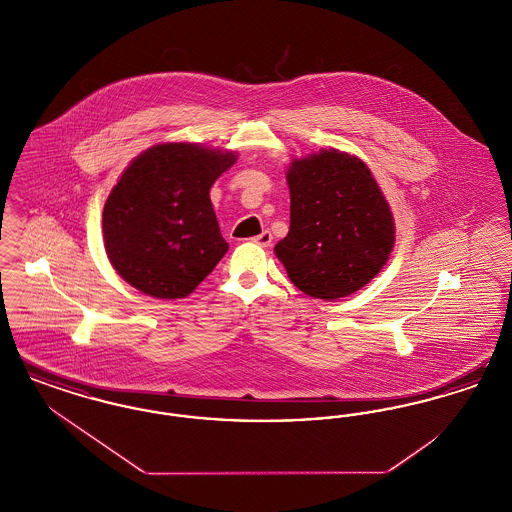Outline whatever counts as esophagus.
Instances as JSON below:
<instances>
[{
  "instance_id": "obj_1",
  "label": "esophagus",
  "mask_w": 512,
  "mask_h": 512,
  "mask_svg": "<svg viewBox=\"0 0 512 512\" xmlns=\"http://www.w3.org/2000/svg\"><path fill=\"white\" fill-rule=\"evenodd\" d=\"M251 242L253 244L261 245V247H268V245L272 244V234L265 230V232H261L259 236H255V238H251Z\"/></svg>"
}]
</instances>
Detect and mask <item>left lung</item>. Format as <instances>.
<instances>
[{
  "label": "left lung",
  "mask_w": 512,
  "mask_h": 512,
  "mask_svg": "<svg viewBox=\"0 0 512 512\" xmlns=\"http://www.w3.org/2000/svg\"><path fill=\"white\" fill-rule=\"evenodd\" d=\"M290 232L274 253L293 284L317 299L366 286L390 259L395 226L370 169L355 155L320 149L288 169Z\"/></svg>",
  "instance_id": "left-lung-1"
}]
</instances>
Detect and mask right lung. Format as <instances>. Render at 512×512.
<instances>
[{
  "mask_svg": "<svg viewBox=\"0 0 512 512\" xmlns=\"http://www.w3.org/2000/svg\"><path fill=\"white\" fill-rule=\"evenodd\" d=\"M238 155L197 144H159L122 172L103 207V242L113 268L151 297L194 292L228 244L209 190Z\"/></svg>",
  "mask_w": 512,
  "mask_h": 512,
  "instance_id": "right-lung-1",
  "label": "right lung"
}]
</instances>
